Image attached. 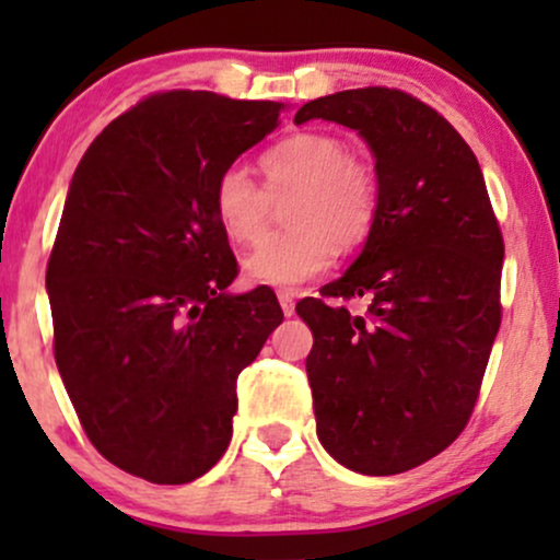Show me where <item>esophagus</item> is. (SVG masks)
Wrapping results in <instances>:
<instances>
[{
	"label": "esophagus",
	"instance_id": "obj_1",
	"mask_svg": "<svg viewBox=\"0 0 560 560\" xmlns=\"http://www.w3.org/2000/svg\"><path fill=\"white\" fill-rule=\"evenodd\" d=\"M279 305H281V311H284L287 318L294 316V294L292 292L281 289V292H279Z\"/></svg>",
	"mask_w": 560,
	"mask_h": 560
}]
</instances>
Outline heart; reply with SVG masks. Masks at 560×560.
<instances>
[{
	"instance_id": "obj_1",
	"label": "heart",
	"mask_w": 560,
	"mask_h": 560,
	"mask_svg": "<svg viewBox=\"0 0 560 560\" xmlns=\"http://www.w3.org/2000/svg\"><path fill=\"white\" fill-rule=\"evenodd\" d=\"M260 168L266 186L242 165L223 168L213 186V213L236 244L258 242L273 202L292 195L287 205L292 231L266 240L242 262L255 284H305L329 268L337 244L355 247L374 229L376 176L365 160L350 155L345 139L324 131L292 133L260 158Z\"/></svg>"
}]
</instances>
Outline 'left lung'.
I'll return each mask as SVG.
<instances>
[{
	"label": "left lung",
	"instance_id": "8db88e82",
	"mask_svg": "<svg viewBox=\"0 0 560 560\" xmlns=\"http://www.w3.org/2000/svg\"><path fill=\"white\" fill-rule=\"evenodd\" d=\"M358 131L376 165L378 208L350 268L320 292L365 298L355 316L307 298V382L316 432L337 464L392 477L427 464L471 416L500 329L503 236L471 147L397 89L305 102L294 124Z\"/></svg>",
	"mask_w": 560,
	"mask_h": 560
}]
</instances>
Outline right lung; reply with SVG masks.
I'll use <instances>...</instances> for the list:
<instances>
[{
    "mask_svg": "<svg viewBox=\"0 0 560 560\" xmlns=\"http://www.w3.org/2000/svg\"><path fill=\"white\" fill-rule=\"evenodd\" d=\"M279 113L155 94L73 173L47 266L55 361L92 445L133 477L186 485L221 460L236 376L284 320L268 287L229 292L236 260L213 213L215 178Z\"/></svg>",
    "mask_w": 560,
    "mask_h": 560,
    "instance_id": "1",
    "label": "right lung"
}]
</instances>
